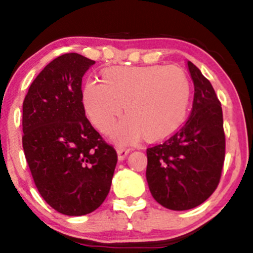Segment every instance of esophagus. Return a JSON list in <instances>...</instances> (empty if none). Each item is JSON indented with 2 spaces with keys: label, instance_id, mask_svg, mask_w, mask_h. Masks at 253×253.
Here are the masks:
<instances>
[{
  "label": "esophagus",
  "instance_id": "34e87169",
  "mask_svg": "<svg viewBox=\"0 0 253 253\" xmlns=\"http://www.w3.org/2000/svg\"><path fill=\"white\" fill-rule=\"evenodd\" d=\"M128 153H129V149H126V148H117V157H119L120 162L126 159Z\"/></svg>",
  "mask_w": 253,
  "mask_h": 253
}]
</instances>
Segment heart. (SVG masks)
<instances>
[{"mask_svg":"<svg viewBox=\"0 0 253 253\" xmlns=\"http://www.w3.org/2000/svg\"><path fill=\"white\" fill-rule=\"evenodd\" d=\"M191 85L181 68L127 66L109 68L103 81L89 79L83 88L84 110L101 132H108L125 110L128 116L112 131L120 144H131L145 134L150 141L165 138L183 124Z\"/></svg>","mask_w":253,"mask_h":253,"instance_id":"heart-1","label":"heart"}]
</instances>
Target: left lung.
<instances>
[{
	"mask_svg": "<svg viewBox=\"0 0 253 253\" xmlns=\"http://www.w3.org/2000/svg\"><path fill=\"white\" fill-rule=\"evenodd\" d=\"M195 95L187 122L147 149V182L153 198L171 211L202 205L215 191L225 158L221 104L211 82L191 61Z\"/></svg>",
	"mask_w": 253,
	"mask_h": 253,
	"instance_id": "left-lung-1",
	"label": "left lung"
}]
</instances>
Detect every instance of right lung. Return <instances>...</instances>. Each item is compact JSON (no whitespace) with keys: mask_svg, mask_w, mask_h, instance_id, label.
<instances>
[{"mask_svg":"<svg viewBox=\"0 0 253 253\" xmlns=\"http://www.w3.org/2000/svg\"><path fill=\"white\" fill-rule=\"evenodd\" d=\"M95 61L58 56L38 75L23 101V149L35 186L58 213L85 215L111 187L116 150L85 117L82 78Z\"/></svg>","mask_w":253,"mask_h":253,"instance_id":"add662e5","label":"right lung"}]
</instances>
